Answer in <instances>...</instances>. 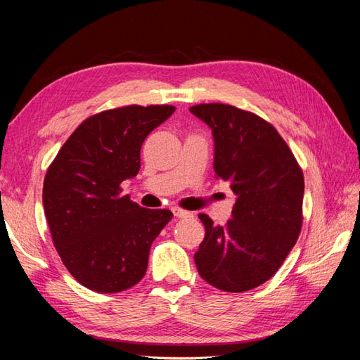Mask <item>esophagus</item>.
Returning a JSON list of instances; mask_svg holds the SVG:
<instances>
[{
    "instance_id": "34e87169",
    "label": "esophagus",
    "mask_w": 360,
    "mask_h": 360,
    "mask_svg": "<svg viewBox=\"0 0 360 360\" xmlns=\"http://www.w3.org/2000/svg\"><path fill=\"white\" fill-rule=\"evenodd\" d=\"M173 214H174V217H178V218H190V217H193L192 212H188V210H184V209H179V207H174L173 209Z\"/></svg>"
}]
</instances>
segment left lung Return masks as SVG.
<instances>
[{
	"label": "left lung",
	"instance_id": "obj_1",
	"mask_svg": "<svg viewBox=\"0 0 360 360\" xmlns=\"http://www.w3.org/2000/svg\"><path fill=\"white\" fill-rule=\"evenodd\" d=\"M190 112L212 129L215 174L237 195L224 226L198 215L206 236L195 252L196 269L223 292L251 290L279 270L298 240L304 176L266 120L221 103L196 104Z\"/></svg>",
	"mask_w": 360,
	"mask_h": 360
}]
</instances>
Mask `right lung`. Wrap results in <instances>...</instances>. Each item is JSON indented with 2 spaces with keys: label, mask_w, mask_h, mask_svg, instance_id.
<instances>
[{
  "label": "right lung",
  "mask_w": 360,
  "mask_h": 360,
  "mask_svg": "<svg viewBox=\"0 0 360 360\" xmlns=\"http://www.w3.org/2000/svg\"><path fill=\"white\" fill-rule=\"evenodd\" d=\"M174 105H123L77 126L48 167L44 207L70 274L94 292L117 293L142 281L154 242L173 214L122 195L140 170V148Z\"/></svg>",
  "instance_id": "obj_1"
}]
</instances>
